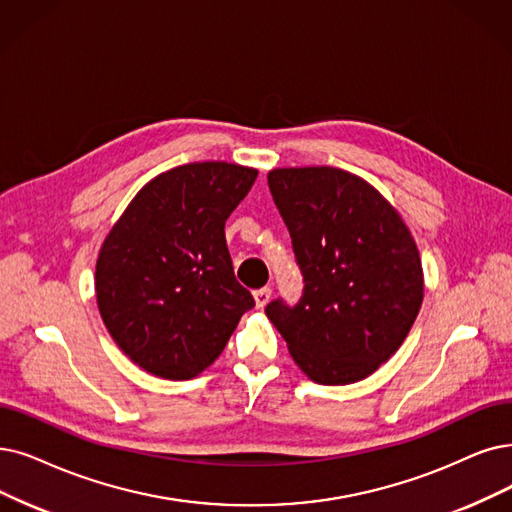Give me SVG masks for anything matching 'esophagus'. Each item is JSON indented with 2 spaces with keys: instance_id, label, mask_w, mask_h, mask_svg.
<instances>
[{
  "instance_id": "1",
  "label": "esophagus",
  "mask_w": 512,
  "mask_h": 512,
  "mask_svg": "<svg viewBox=\"0 0 512 512\" xmlns=\"http://www.w3.org/2000/svg\"><path fill=\"white\" fill-rule=\"evenodd\" d=\"M254 300H256V306L258 309H264L267 306V302L271 300V288H260L254 292Z\"/></svg>"
}]
</instances>
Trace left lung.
Returning a JSON list of instances; mask_svg holds the SVG:
<instances>
[{
    "mask_svg": "<svg viewBox=\"0 0 512 512\" xmlns=\"http://www.w3.org/2000/svg\"><path fill=\"white\" fill-rule=\"evenodd\" d=\"M269 189L304 288L296 304L277 298L264 313L311 380L359 382L397 353L418 317L414 237L372 185L338 168H279Z\"/></svg>",
    "mask_w": 512,
    "mask_h": 512,
    "instance_id": "left-lung-1",
    "label": "left lung"
}]
</instances>
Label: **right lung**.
<instances>
[{
  "label": "right lung",
  "instance_id": "1",
  "mask_svg": "<svg viewBox=\"0 0 512 512\" xmlns=\"http://www.w3.org/2000/svg\"><path fill=\"white\" fill-rule=\"evenodd\" d=\"M258 172L187 163L153 178L102 243L96 300L109 334L142 370L189 380L212 365L256 304L235 279L224 222Z\"/></svg>",
  "mask_w": 512,
  "mask_h": 512
}]
</instances>
